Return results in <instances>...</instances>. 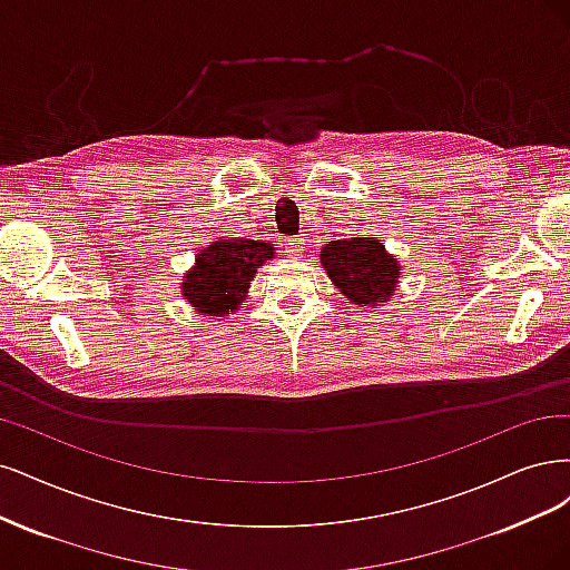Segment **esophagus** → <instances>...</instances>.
<instances>
[{
	"instance_id": "obj_1",
	"label": "esophagus",
	"mask_w": 570,
	"mask_h": 570,
	"mask_svg": "<svg viewBox=\"0 0 570 570\" xmlns=\"http://www.w3.org/2000/svg\"><path fill=\"white\" fill-rule=\"evenodd\" d=\"M303 250H305L303 238H288V242H286V255H288V258H301Z\"/></svg>"
}]
</instances>
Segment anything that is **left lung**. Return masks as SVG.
I'll use <instances>...</instances> for the list:
<instances>
[{
  "label": "left lung",
  "mask_w": 570,
  "mask_h": 570,
  "mask_svg": "<svg viewBox=\"0 0 570 570\" xmlns=\"http://www.w3.org/2000/svg\"><path fill=\"white\" fill-rule=\"evenodd\" d=\"M320 255L328 277L355 305H376L393 296L400 274L397 261L376 238L328 242Z\"/></svg>",
  "instance_id": "8db88e82"
}]
</instances>
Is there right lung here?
<instances>
[{
	"instance_id": "add662e5",
	"label": "right lung",
	"mask_w": 570,
	"mask_h": 570,
	"mask_svg": "<svg viewBox=\"0 0 570 570\" xmlns=\"http://www.w3.org/2000/svg\"><path fill=\"white\" fill-rule=\"evenodd\" d=\"M274 248L253 238H219L198 253L194 269L181 282L187 301L204 315L223 317L242 305L258 267Z\"/></svg>"
}]
</instances>
